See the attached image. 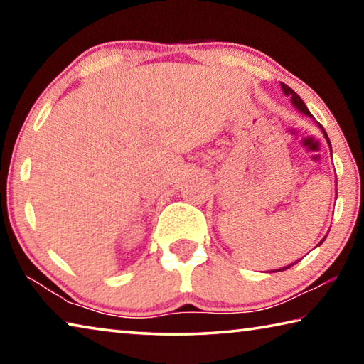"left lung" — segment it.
I'll return each mask as SVG.
<instances>
[{"instance_id":"obj_1","label":"left lung","mask_w":364,"mask_h":364,"mask_svg":"<svg viewBox=\"0 0 364 364\" xmlns=\"http://www.w3.org/2000/svg\"><path fill=\"white\" fill-rule=\"evenodd\" d=\"M281 88H282V91H284V95H286V96H291L292 106H294L295 109H299V112L305 114V115H308V117H313L310 110H308V107L305 106V102L301 101V97H300L297 93H295V91H294L292 88H289V86H287V85H284V83H281ZM318 127L321 128V130H323V134H324V138H326V141H328L329 146H331V141H329V138H328V133L324 132V128H323L321 125H319V123H318ZM324 239H326V237H324ZM324 239H323V241H324ZM323 241L319 242L318 245H321V244H323ZM297 262H299V260H297ZM297 262H295V263H297ZM292 264H294V263H291V264H289V267H284V268H281V269H276V271H284V269H287V268H291Z\"/></svg>"}]
</instances>
